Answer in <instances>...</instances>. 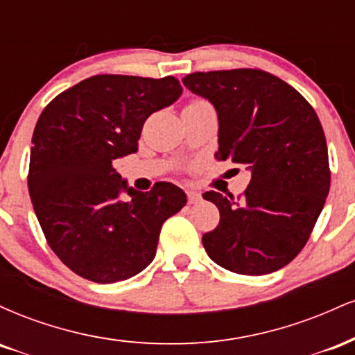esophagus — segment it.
Listing matches in <instances>:
<instances>
[{
    "label": "esophagus",
    "mask_w": 355,
    "mask_h": 355,
    "mask_svg": "<svg viewBox=\"0 0 355 355\" xmlns=\"http://www.w3.org/2000/svg\"><path fill=\"white\" fill-rule=\"evenodd\" d=\"M187 200H189L190 205H193V203H198V202L202 200V195L198 193V191L187 190Z\"/></svg>",
    "instance_id": "esophagus-1"
}]
</instances>
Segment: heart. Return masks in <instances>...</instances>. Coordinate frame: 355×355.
<instances>
[{
	"label": "heart",
	"mask_w": 355,
	"mask_h": 355,
	"mask_svg": "<svg viewBox=\"0 0 355 355\" xmlns=\"http://www.w3.org/2000/svg\"><path fill=\"white\" fill-rule=\"evenodd\" d=\"M203 103H207V101L205 100H193V101H190L189 107H197V105H203Z\"/></svg>",
	"instance_id": "obj_1"
}]
</instances>
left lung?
Listing matches in <instances>:
<instances>
[{"instance_id": "8db88e82", "label": "left lung", "mask_w": 355, "mask_h": 355, "mask_svg": "<svg viewBox=\"0 0 355 355\" xmlns=\"http://www.w3.org/2000/svg\"><path fill=\"white\" fill-rule=\"evenodd\" d=\"M182 81L217 112L215 158L252 173L242 200L203 193L220 211L217 229L202 237L205 252L235 274L279 270L307 243L329 195L319 118L295 88L262 70L191 73Z\"/></svg>"}]
</instances>
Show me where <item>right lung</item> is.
I'll return each mask as SVG.
<instances>
[{
    "label": "right lung",
    "mask_w": 355,
    "mask_h": 355,
    "mask_svg": "<svg viewBox=\"0 0 355 355\" xmlns=\"http://www.w3.org/2000/svg\"><path fill=\"white\" fill-rule=\"evenodd\" d=\"M177 78L96 75L60 93L43 110L31 140V203L61 262L96 284L140 274L157 254L160 230L187 203L158 182L138 191L113 162L138 150L153 112L182 95Z\"/></svg>",
    "instance_id": "add662e5"
}]
</instances>
